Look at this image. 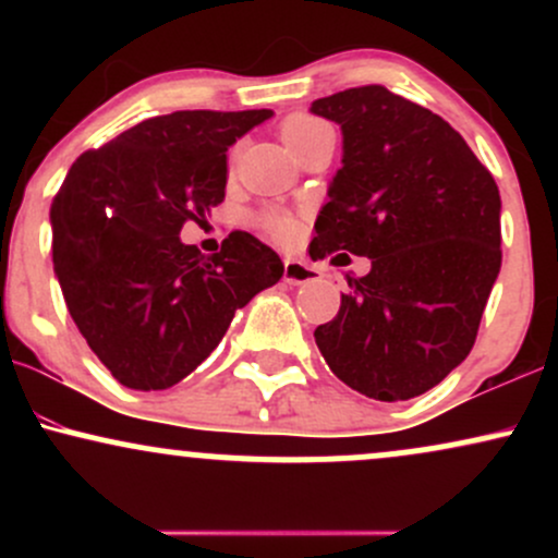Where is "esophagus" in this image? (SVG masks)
Returning a JSON list of instances; mask_svg holds the SVG:
<instances>
[{
    "label": "esophagus",
    "instance_id": "esophagus-1",
    "mask_svg": "<svg viewBox=\"0 0 558 558\" xmlns=\"http://www.w3.org/2000/svg\"><path fill=\"white\" fill-rule=\"evenodd\" d=\"M319 278V272L315 267H310L306 262L299 259H286L283 262V280L291 286H304V283H315Z\"/></svg>",
    "mask_w": 558,
    "mask_h": 558
}]
</instances>
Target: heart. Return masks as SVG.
Instances as JSON below:
<instances>
[{"mask_svg": "<svg viewBox=\"0 0 558 558\" xmlns=\"http://www.w3.org/2000/svg\"><path fill=\"white\" fill-rule=\"evenodd\" d=\"M325 133H332V128L325 123V120H319L315 114H306V112L291 114V118H286L283 123H280V138L286 141V146L293 151V155H299L301 149H306L312 141L325 136ZM235 155H239V151L233 149L230 159H235ZM257 222L259 228L265 230L267 235H272L275 241L288 243L296 239L299 233V220L291 213H286V209H265V213H259Z\"/></svg>", "mask_w": 558, "mask_h": 558, "instance_id": "1", "label": "heart"}]
</instances>
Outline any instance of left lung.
Returning <instances> with one entry per match:
<instances>
[{"label": "left lung", "mask_w": 558, "mask_h": 558, "mask_svg": "<svg viewBox=\"0 0 558 558\" xmlns=\"http://www.w3.org/2000/svg\"><path fill=\"white\" fill-rule=\"evenodd\" d=\"M312 112L341 125L343 168L310 257L373 259L364 278L345 275L349 293L315 330L317 349L369 399H414L475 345L501 270L498 185L444 118L386 86L345 88Z\"/></svg>", "instance_id": "left-lung-1"}]
</instances>
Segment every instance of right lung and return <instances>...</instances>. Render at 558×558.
Here are the masks:
<instances>
[{"mask_svg": "<svg viewBox=\"0 0 558 558\" xmlns=\"http://www.w3.org/2000/svg\"><path fill=\"white\" fill-rule=\"evenodd\" d=\"M270 110H181L75 159L52 204L68 312L120 386L165 390L207 360L283 262L246 230L204 257L178 239L226 198L228 146Z\"/></svg>", "mask_w": 558, "mask_h": 558, "instance_id": "right-lung-1", "label": "right lung"}]
</instances>
